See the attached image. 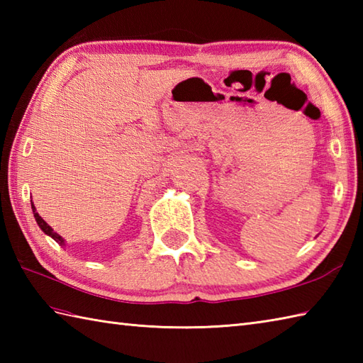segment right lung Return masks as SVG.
I'll return each mask as SVG.
<instances>
[{
    "instance_id": "1",
    "label": "right lung",
    "mask_w": 363,
    "mask_h": 363,
    "mask_svg": "<svg viewBox=\"0 0 363 363\" xmlns=\"http://www.w3.org/2000/svg\"><path fill=\"white\" fill-rule=\"evenodd\" d=\"M30 207H33V212H34V218H35V221H37V225H38V228H40L43 233L46 234V235H50L52 240H56L60 246H65V240L62 237H60L57 233H54L52 230V228L48 225V223H46L40 215H38L37 212H35V207H34V204H33V201H30Z\"/></svg>"
}]
</instances>
